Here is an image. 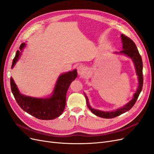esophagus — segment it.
Returning a JSON list of instances; mask_svg holds the SVG:
<instances>
[{
	"instance_id": "1",
	"label": "esophagus",
	"mask_w": 154,
	"mask_h": 154,
	"mask_svg": "<svg viewBox=\"0 0 154 154\" xmlns=\"http://www.w3.org/2000/svg\"><path fill=\"white\" fill-rule=\"evenodd\" d=\"M78 72L80 76H83L85 73V67L83 66H80L78 67Z\"/></svg>"
}]
</instances>
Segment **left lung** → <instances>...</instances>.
I'll return each instance as SVG.
<instances>
[{
  "label": "left lung",
  "mask_w": 154,
  "mask_h": 154,
  "mask_svg": "<svg viewBox=\"0 0 154 154\" xmlns=\"http://www.w3.org/2000/svg\"><path fill=\"white\" fill-rule=\"evenodd\" d=\"M122 36V43H123V49L122 51H120V53L124 54L127 55L128 57L131 58L133 60V62L135 64V67L136 69V73L137 75L139 78V85L137 90L136 92L135 93L134 95L133 99L130 101V102L125 105L122 108H120L116 111L113 112H103L99 110H95L92 109V107L89 105L88 103V101L87 96L85 95V98L87 101V105L88 108L90 109V110L92 112L95 114L97 116H99V117L103 118H114L115 117H117V116L122 114L128 111L130 109H132V107L136 103V102L143 88V62H142V58L140 54H139L138 49L136 47V44L134 42L128 38V36L122 34L121 35Z\"/></svg>",
  "instance_id": "left-lung-1"
}]
</instances>
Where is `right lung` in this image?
<instances>
[{
  "label": "right lung",
  "instance_id": "right-lung-1",
  "mask_svg": "<svg viewBox=\"0 0 154 154\" xmlns=\"http://www.w3.org/2000/svg\"><path fill=\"white\" fill-rule=\"evenodd\" d=\"M24 47L25 44L22 43L20 46V50L22 51ZM20 54H21L20 51L18 50L13 60L11 68L17 63ZM77 74L76 70H74L60 76L53 91V94L49 98H35L22 95L12 78H10L11 89L18 105L26 112L39 119H54L58 118L63 112L66 105L67 90L72 82L77 77Z\"/></svg>",
  "mask_w": 154,
  "mask_h": 154
}]
</instances>
